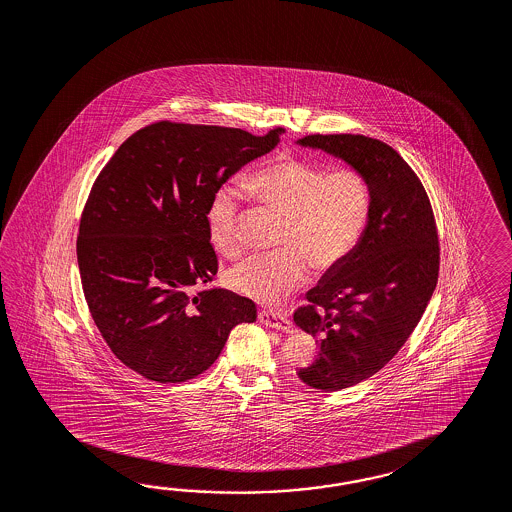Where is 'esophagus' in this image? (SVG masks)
<instances>
[{
	"instance_id": "obj_1",
	"label": "esophagus",
	"mask_w": 512,
	"mask_h": 512,
	"mask_svg": "<svg viewBox=\"0 0 512 512\" xmlns=\"http://www.w3.org/2000/svg\"><path fill=\"white\" fill-rule=\"evenodd\" d=\"M259 320L268 328H274L279 332H291V320L279 313H274V311H264V309L259 311Z\"/></svg>"
}]
</instances>
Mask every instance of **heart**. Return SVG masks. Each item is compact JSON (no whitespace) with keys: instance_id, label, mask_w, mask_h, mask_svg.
Here are the masks:
<instances>
[{"instance_id":"1","label":"heart","mask_w":512,"mask_h":512,"mask_svg":"<svg viewBox=\"0 0 512 512\" xmlns=\"http://www.w3.org/2000/svg\"><path fill=\"white\" fill-rule=\"evenodd\" d=\"M249 195L281 214L272 253L251 255L227 270L229 289L261 304H277L307 277V264L328 272L358 244L369 218V188L350 169L326 173L291 154H281L246 179ZM238 194L218 188L207 210L208 238L225 257L242 253L236 229Z\"/></svg>"}]
</instances>
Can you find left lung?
Here are the masks:
<instances>
[{
    "label": "left lung",
    "instance_id": "1",
    "mask_svg": "<svg viewBox=\"0 0 512 512\" xmlns=\"http://www.w3.org/2000/svg\"><path fill=\"white\" fill-rule=\"evenodd\" d=\"M296 143L343 160L369 188L358 244L294 313L296 326L318 343L317 360L298 376L315 389L339 391L378 373L414 332L438 283V233L423 184L384 141L315 134Z\"/></svg>",
    "mask_w": 512,
    "mask_h": 512
}]
</instances>
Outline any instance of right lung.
I'll list each match as a JSON object with an SVG mask.
<instances>
[{"label":"right lung","mask_w":512,"mask_h":512,"mask_svg":"<svg viewBox=\"0 0 512 512\" xmlns=\"http://www.w3.org/2000/svg\"><path fill=\"white\" fill-rule=\"evenodd\" d=\"M281 132L162 121L126 139L95 180L76 244L83 294L111 352L147 380L205 373L231 330L257 320L249 298L195 289L218 272L212 195Z\"/></svg>","instance_id":"1"}]
</instances>
